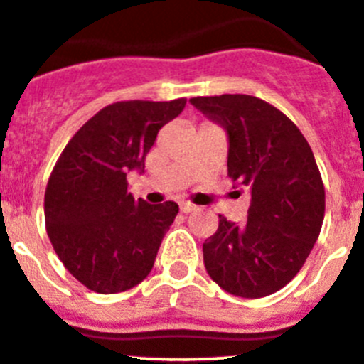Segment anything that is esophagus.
<instances>
[{"instance_id":"obj_1","label":"esophagus","mask_w":364,"mask_h":364,"mask_svg":"<svg viewBox=\"0 0 364 364\" xmlns=\"http://www.w3.org/2000/svg\"><path fill=\"white\" fill-rule=\"evenodd\" d=\"M195 209H196V205H193L191 202H180V213L188 214V213H193Z\"/></svg>"}]
</instances>
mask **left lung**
<instances>
[{
	"mask_svg": "<svg viewBox=\"0 0 364 364\" xmlns=\"http://www.w3.org/2000/svg\"><path fill=\"white\" fill-rule=\"evenodd\" d=\"M228 136V176L250 196L248 220L220 225L203 243L210 279L230 295L261 299L284 288L309 257L325 214L313 150L296 124L248 95L189 100Z\"/></svg>",
	"mask_w": 364,
	"mask_h": 364,
	"instance_id": "left-lung-1",
	"label": "left lung"
}]
</instances>
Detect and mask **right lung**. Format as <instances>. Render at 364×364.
<instances>
[{
  "label": "right lung",
  "mask_w": 364,
  "mask_h": 364,
  "mask_svg": "<svg viewBox=\"0 0 364 364\" xmlns=\"http://www.w3.org/2000/svg\"><path fill=\"white\" fill-rule=\"evenodd\" d=\"M186 102L103 107L71 137L51 171L44 195L48 236L65 269L91 291H127L154 268L178 205L136 200L127 173L144 171L159 130Z\"/></svg>",
  "instance_id": "1"
}]
</instances>
